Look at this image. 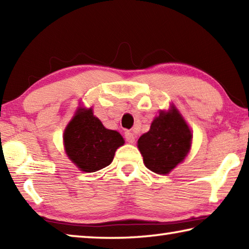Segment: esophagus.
Here are the masks:
<instances>
[{"instance_id": "obj_1", "label": "esophagus", "mask_w": 249, "mask_h": 249, "mask_svg": "<svg viewBox=\"0 0 249 249\" xmlns=\"http://www.w3.org/2000/svg\"><path fill=\"white\" fill-rule=\"evenodd\" d=\"M125 140L126 142H129V144H133L135 142V135L132 132L127 130V132H125Z\"/></svg>"}]
</instances>
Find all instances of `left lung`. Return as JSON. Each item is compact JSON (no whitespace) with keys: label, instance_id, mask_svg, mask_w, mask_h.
<instances>
[{"label":"left lung","instance_id":"left-lung-1","mask_svg":"<svg viewBox=\"0 0 249 249\" xmlns=\"http://www.w3.org/2000/svg\"><path fill=\"white\" fill-rule=\"evenodd\" d=\"M192 135L178 111L161 112L149 132L138 140L145 166L158 175H166L182 161L190 150Z\"/></svg>","mask_w":249,"mask_h":249}]
</instances>
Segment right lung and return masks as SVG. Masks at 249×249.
<instances>
[{
	"label": "right lung",
	"instance_id": "obj_1",
	"mask_svg": "<svg viewBox=\"0 0 249 249\" xmlns=\"http://www.w3.org/2000/svg\"><path fill=\"white\" fill-rule=\"evenodd\" d=\"M68 157L84 172H94L112 162L115 150L124 144L116 130L107 129L92 109L77 112L64 135Z\"/></svg>",
	"mask_w": 249,
	"mask_h": 249
}]
</instances>
